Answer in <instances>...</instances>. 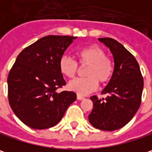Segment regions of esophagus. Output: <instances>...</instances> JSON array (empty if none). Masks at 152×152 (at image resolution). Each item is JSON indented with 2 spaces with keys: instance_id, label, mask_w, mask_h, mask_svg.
Masks as SVG:
<instances>
[{
  "instance_id": "obj_1",
  "label": "esophagus",
  "mask_w": 152,
  "mask_h": 152,
  "mask_svg": "<svg viewBox=\"0 0 152 152\" xmlns=\"http://www.w3.org/2000/svg\"><path fill=\"white\" fill-rule=\"evenodd\" d=\"M84 99H85V98H84L83 96H81V95H79V94L77 95V99H79V100H83Z\"/></svg>"
}]
</instances>
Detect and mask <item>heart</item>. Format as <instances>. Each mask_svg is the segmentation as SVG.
Listing matches in <instances>:
<instances>
[{"instance_id":"obj_1","label":"heart","mask_w":152,"mask_h":152,"mask_svg":"<svg viewBox=\"0 0 152 152\" xmlns=\"http://www.w3.org/2000/svg\"><path fill=\"white\" fill-rule=\"evenodd\" d=\"M78 57L81 65H87L85 78H77L71 80L67 88L79 95H87L98 87L99 81L102 84L108 82L113 73V64L106 57V53L98 46H90L80 50ZM60 72L67 77L72 78L77 71L78 64L68 55H63L59 61Z\"/></svg>"}]
</instances>
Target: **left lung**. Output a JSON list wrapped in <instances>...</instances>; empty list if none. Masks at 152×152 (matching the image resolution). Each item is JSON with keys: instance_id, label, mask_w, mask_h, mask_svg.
Segmentation results:
<instances>
[{"instance_id": "left-lung-1", "label": "left lung", "mask_w": 152, "mask_h": 152, "mask_svg": "<svg viewBox=\"0 0 152 152\" xmlns=\"http://www.w3.org/2000/svg\"><path fill=\"white\" fill-rule=\"evenodd\" d=\"M99 40L112 53L114 69L110 81L102 91L107 97L90 98L93 108L88 118L93 127L112 132L128 124L137 112L144 80L137 61L122 44L111 38H99Z\"/></svg>"}]
</instances>
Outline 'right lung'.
Listing matches in <instances>:
<instances>
[{
    "label": "right lung",
    "instance_id": "1",
    "mask_svg": "<svg viewBox=\"0 0 152 152\" xmlns=\"http://www.w3.org/2000/svg\"><path fill=\"white\" fill-rule=\"evenodd\" d=\"M77 37L48 35L23 49L7 77L8 101L16 117L30 128L57 125L76 100L73 92H57L66 85L59 61Z\"/></svg>",
    "mask_w": 152,
    "mask_h": 152
}]
</instances>
